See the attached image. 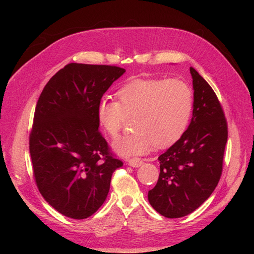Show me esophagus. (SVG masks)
Returning a JSON list of instances; mask_svg holds the SVG:
<instances>
[{
	"instance_id": "1",
	"label": "esophagus",
	"mask_w": 254,
	"mask_h": 254,
	"mask_svg": "<svg viewBox=\"0 0 254 254\" xmlns=\"http://www.w3.org/2000/svg\"><path fill=\"white\" fill-rule=\"evenodd\" d=\"M143 164V160L139 158H132L128 161V165L132 167H140Z\"/></svg>"
}]
</instances>
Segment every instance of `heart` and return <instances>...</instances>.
I'll list each match as a JSON object with an SVG mask.
<instances>
[{
  "label": "heart",
  "mask_w": 254,
  "mask_h": 254,
  "mask_svg": "<svg viewBox=\"0 0 254 254\" xmlns=\"http://www.w3.org/2000/svg\"><path fill=\"white\" fill-rule=\"evenodd\" d=\"M118 103L102 98L97 104L98 125L111 137L118 135L125 117L134 114L131 134L113 142L122 157L148 153L153 144L165 148L186 132L193 111V93L179 79H133L115 93Z\"/></svg>",
  "instance_id": "1"
}]
</instances>
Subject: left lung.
<instances>
[{"mask_svg": "<svg viewBox=\"0 0 254 254\" xmlns=\"http://www.w3.org/2000/svg\"><path fill=\"white\" fill-rule=\"evenodd\" d=\"M193 79V115L186 132L158 160L160 175L148 201L162 216L179 218L198 209L217 187L228 140L218 98L201 75Z\"/></svg>", "mask_w": 254, "mask_h": 254, "instance_id": "left-lung-1", "label": "left lung"}]
</instances>
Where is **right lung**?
Listing matches in <instances>:
<instances>
[{
    "label": "right lung",
    "mask_w": 254,
    "mask_h": 254,
    "mask_svg": "<svg viewBox=\"0 0 254 254\" xmlns=\"http://www.w3.org/2000/svg\"><path fill=\"white\" fill-rule=\"evenodd\" d=\"M125 72L111 65L66 64L38 99L29 135L34 176L45 201L66 217L94 214L109 193L113 172L123 166L99 132L96 108Z\"/></svg>",
    "instance_id": "right-lung-1"
}]
</instances>
